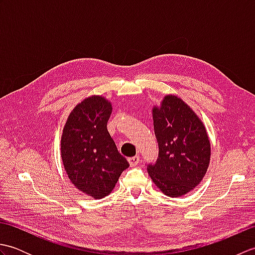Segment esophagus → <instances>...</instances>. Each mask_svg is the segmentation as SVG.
<instances>
[{
  "instance_id": "esophagus-1",
  "label": "esophagus",
  "mask_w": 255,
  "mask_h": 255,
  "mask_svg": "<svg viewBox=\"0 0 255 255\" xmlns=\"http://www.w3.org/2000/svg\"><path fill=\"white\" fill-rule=\"evenodd\" d=\"M139 161H140V158H139L138 155L132 156V158H129V159H128L129 164H130L131 166H136V165L139 163Z\"/></svg>"
}]
</instances>
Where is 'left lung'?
I'll return each mask as SVG.
<instances>
[{
  "label": "left lung",
  "instance_id": "1",
  "mask_svg": "<svg viewBox=\"0 0 255 255\" xmlns=\"http://www.w3.org/2000/svg\"><path fill=\"white\" fill-rule=\"evenodd\" d=\"M152 118L159 156L149 164V175L166 196H184L202 182L209 166L207 130L197 114L173 94L153 106Z\"/></svg>",
  "mask_w": 255,
  "mask_h": 255
}]
</instances>
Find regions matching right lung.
I'll return each instance as SVG.
<instances>
[{
  "instance_id": "right-lung-1",
  "label": "right lung",
  "mask_w": 255,
  "mask_h": 255,
  "mask_svg": "<svg viewBox=\"0 0 255 255\" xmlns=\"http://www.w3.org/2000/svg\"><path fill=\"white\" fill-rule=\"evenodd\" d=\"M112 111L106 97H86L70 113L61 134V160L70 182L94 199L110 195L129 166L107 130Z\"/></svg>"
}]
</instances>
